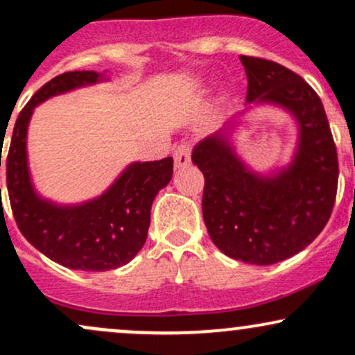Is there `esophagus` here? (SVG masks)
Returning <instances> with one entry per match:
<instances>
[{
    "label": "esophagus",
    "instance_id": "1",
    "mask_svg": "<svg viewBox=\"0 0 355 355\" xmlns=\"http://www.w3.org/2000/svg\"><path fill=\"white\" fill-rule=\"evenodd\" d=\"M190 146L187 144H183L180 146H177L173 152V160H175V166L177 168H183V166L190 165Z\"/></svg>",
    "mask_w": 355,
    "mask_h": 355
}]
</instances>
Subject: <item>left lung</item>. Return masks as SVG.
Returning <instances> with one entry per match:
<instances>
[{"label": "left lung", "mask_w": 355, "mask_h": 355, "mask_svg": "<svg viewBox=\"0 0 355 355\" xmlns=\"http://www.w3.org/2000/svg\"><path fill=\"white\" fill-rule=\"evenodd\" d=\"M247 108L195 145L191 162L205 177L202 211L211 242L230 259L272 266L299 254L320 234L336 202L337 152L317 93L274 61L240 56ZM284 109L296 121L291 160L257 173L236 152L234 133L255 106Z\"/></svg>", "instance_id": "8db88e82"}]
</instances>
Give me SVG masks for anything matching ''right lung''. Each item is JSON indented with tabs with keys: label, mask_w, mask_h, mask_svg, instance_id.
<instances>
[{
	"label": "right lung",
	"mask_w": 355,
	"mask_h": 355,
	"mask_svg": "<svg viewBox=\"0 0 355 355\" xmlns=\"http://www.w3.org/2000/svg\"><path fill=\"white\" fill-rule=\"evenodd\" d=\"M108 80L107 70H83L43 85L19 113L5 160L11 210L23 237L73 270L105 272L126 266L145 245L152 203L173 175V160L166 157L132 162L103 193L80 203L55 202L36 190L28 162V126L35 108L53 96Z\"/></svg>",
	"instance_id": "add662e5"
}]
</instances>
